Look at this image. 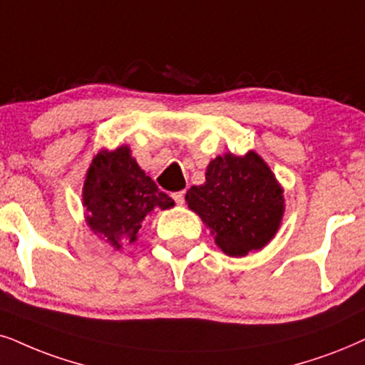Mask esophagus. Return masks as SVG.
Here are the masks:
<instances>
[{"label": "esophagus", "mask_w": 365, "mask_h": 365, "mask_svg": "<svg viewBox=\"0 0 365 365\" xmlns=\"http://www.w3.org/2000/svg\"><path fill=\"white\" fill-rule=\"evenodd\" d=\"M172 197L178 205H183V202H185V192H175Z\"/></svg>", "instance_id": "obj_1"}]
</instances>
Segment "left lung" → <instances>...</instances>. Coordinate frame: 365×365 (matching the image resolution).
I'll return each instance as SVG.
<instances>
[{
	"label": "left lung",
	"instance_id": "left-lung-1",
	"mask_svg": "<svg viewBox=\"0 0 365 365\" xmlns=\"http://www.w3.org/2000/svg\"><path fill=\"white\" fill-rule=\"evenodd\" d=\"M283 187L256 151L219 155L207 165L205 182L187 192L188 209L210 229L220 251L244 257L267 246L283 222Z\"/></svg>",
	"mask_w": 365,
	"mask_h": 365
}]
</instances>
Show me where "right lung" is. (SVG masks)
Wrapping results in <instances>:
<instances>
[{
	"instance_id": "right-lung-1",
	"label": "right lung",
	"mask_w": 365,
	"mask_h": 365,
	"mask_svg": "<svg viewBox=\"0 0 365 365\" xmlns=\"http://www.w3.org/2000/svg\"><path fill=\"white\" fill-rule=\"evenodd\" d=\"M86 224L114 251L138 241L143 222L156 210L175 207L173 198L161 192L128 145L116 150L101 148L87 168L82 187Z\"/></svg>"
}]
</instances>
